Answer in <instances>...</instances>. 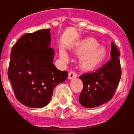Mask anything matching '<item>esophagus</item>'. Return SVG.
Wrapping results in <instances>:
<instances>
[{"mask_svg":"<svg viewBox=\"0 0 134 134\" xmlns=\"http://www.w3.org/2000/svg\"><path fill=\"white\" fill-rule=\"evenodd\" d=\"M76 77H77V73L74 71H71L68 73V78L69 79H72V78H76Z\"/></svg>","mask_w":134,"mask_h":134,"instance_id":"obj_1","label":"esophagus"}]
</instances>
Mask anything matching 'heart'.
I'll list each match as a JSON object with an SVG mask.
<instances>
[{"label": "heart", "instance_id": "1", "mask_svg": "<svg viewBox=\"0 0 134 134\" xmlns=\"http://www.w3.org/2000/svg\"><path fill=\"white\" fill-rule=\"evenodd\" d=\"M77 51L80 56V64L85 69H92L97 67L104 61L106 52L104 48L99 47V43L93 38H87L78 43ZM61 57L67 60L68 56L66 52L61 50Z\"/></svg>", "mask_w": 134, "mask_h": 134}]
</instances>
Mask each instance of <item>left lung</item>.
Returning <instances> with one entry per match:
<instances>
[{
  "label": "left lung",
  "mask_w": 134,
  "mask_h": 134,
  "mask_svg": "<svg viewBox=\"0 0 134 134\" xmlns=\"http://www.w3.org/2000/svg\"><path fill=\"white\" fill-rule=\"evenodd\" d=\"M111 59L101 68L80 76L83 89L79 97L82 106L93 108L109 102L113 97L121 76L119 51L113 42L111 44Z\"/></svg>",
  "instance_id": "left-lung-1"
}]
</instances>
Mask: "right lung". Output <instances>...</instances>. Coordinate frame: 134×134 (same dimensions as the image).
<instances>
[{"mask_svg": "<svg viewBox=\"0 0 134 134\" xmlns=\"http://www.w3.org/2000/svg\"><path fill=\"white\" fill-rule=\"evenodd\" d=\"M50 42V29L40 30L23 35L12 48L8 76L15 97L25 106L45 107L55 87L68 78L67 71L53 64Z\"/></svg>", "mask_w": 134, "mask_h": 134, "instance_id": "right-lung-1", "label": "right lung"}]
</instances>
